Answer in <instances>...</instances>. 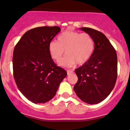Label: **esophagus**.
<instances>
[{"label":"esophagus","instance_id":"obj_1","mask_svg":"<svg viewBox=\"0 0 130 130\" xmlns=\"http://www.w3.org/2000/svg\"><path fill=\"white\" fill-rule=\"evenodd\" d=\"M72 73H73V71L72 70H67V74H68V75H70V74H71Z\"/></svg>","mask_w":130,"mask_h":130}]
</instances>
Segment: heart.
<instances>
[{
	"label": "heart",
	"instance_id": "heart-1",
	"mask_svg": "<svg viewBox=\"0 0 130 130\" xmlns=\"http://www.w3.org/2000/svg\"><path fill=\"white\" fill-rule=\"evenodd\" d=\"M58 41L49 43L48 50L51 58L58 62L65 54L67 56L59 65L71 67L77 63L83 65L88 62L95 49L94 40L90 34L68 30L59 35Z\"/></svg>",
	"mask_w": 130,
	"mask_h": 130
}]
</instances>
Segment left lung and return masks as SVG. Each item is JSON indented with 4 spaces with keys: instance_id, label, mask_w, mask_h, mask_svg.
Returning <instances> with one entry per match:
<instances>
[{
    "instance_id": "obj_1",
    "label": "left lung",
    "mask_w": 130,
    "mask_h": 130,
    "mask_svg": "<svg viewBox=\"0 0 130 130\" xmlns=\"http://www.w3.org/2000/svg\"><path fill=\"white\" fill-rule=\"evenodd\" d=\"M80 29L92 37L95 49L90 60L75 70L78 80L74 90L82 101L97 104L109 95L116 84L117 53L103 33L88 27Z\"/></svg>"
}]
</instances>
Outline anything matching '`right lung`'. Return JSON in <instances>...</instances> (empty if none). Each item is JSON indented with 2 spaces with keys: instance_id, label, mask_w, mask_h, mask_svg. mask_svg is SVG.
Here are the masks:
<instances>
[{
  "instance_id": "1",
  "label": "right lung",
  "mask_w": 130,
  "mask_h": 130,
  "mask_svg": "<svg viewBox=\"0 0 130 130\" xmlns=\"http://www.w3.org/2000/svg\"><path fill=\"white\" fill-rule=\"evenodd\" d=\"M60 31L57 26L39 27L26 32L14 47L13 76L24 96L34 103H45L56 95L67 76L57 66L48 50L49 43Z\"/></svg>"
}]
</instances>
